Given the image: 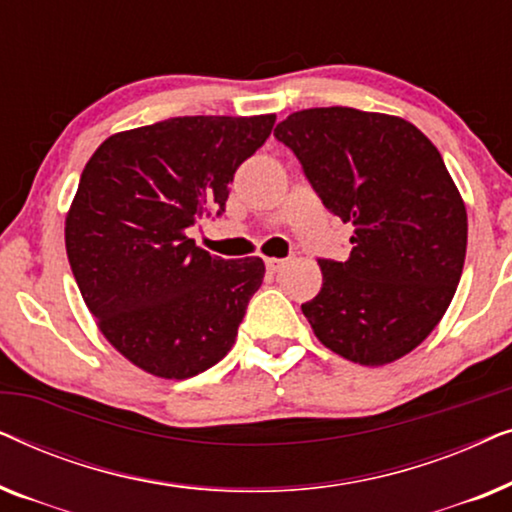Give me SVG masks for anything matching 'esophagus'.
Listing matches in <instances>:
<instances>
[{
	"label": "esophagus",
	"mask_w": 512,
	"mask_h": 512,
	"mask_svg": "<svg viewBox=\"0 0 512 512\" xmlns=\"http://www.w3.org/2000/svg\"><path fill=\"white\" fill-rule=\"evenodd\" d=\"M286 265L284 258H265V268H268L270 272H279Z\"/></svg>",
	"instance_id": "1"
}]
</instances>
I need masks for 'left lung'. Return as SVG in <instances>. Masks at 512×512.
I'll list each match as a JSON object with an SVG mask.
<instances>
[{
  "label": "left lung",
  "instance_id": "obj_1",
  "mask_svg": "<svg viewBox=\"0 0 512 512\" xmlns=\"http://www.w3.org/2000/svg\"><path fill=\"white\" fill-rule=\"evenodd\" d=\"M275 137L328 212L352 223L347 261L319 258L303 314L331 352L384 366L422 345L450 307L466 258V205L436 146L398 116L349 107L291 114Z\"/></svg>",
  "mask_w": 512,
  "mask_h": 512
}]
</instances>
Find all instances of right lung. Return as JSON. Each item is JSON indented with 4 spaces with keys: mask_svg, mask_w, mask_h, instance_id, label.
<instances>
[{
    "mask_svg": "<svg viewBox=\"0 0 512 512\" xmlns=\"http://www.w3.org/2000/svg\"><path fill=\"white\" fill-rule=\"evenodd\" d=\"M272 125L275 114L167 118L116 132L83 167L65 219L69 265L104 338L146 373L186 380L235 345L265 265L223 261L186 230L223 212Z\"/></svg>",
    "mask_w": 512,
    "mask_h": 512,
    "instance_id": "obj_1",
    "label": "right lung"
}]
</instances>
